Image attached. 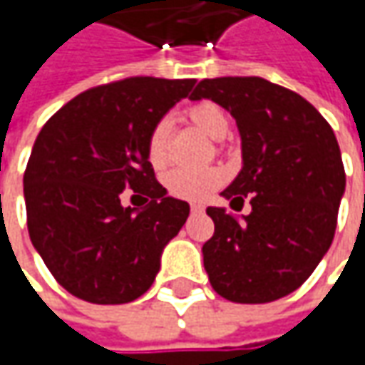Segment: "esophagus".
<instances>
[{
  "label": "esophagus",
  "instance_id": "1",
  "mask_svg": "<svg viewBox=\"0 0 365 365\" xmlns=\"http://www.w3.org/2000/svg\"><path fill=\"white\" fill-rule=\"evenodd\" d=\"M190 211H192V213H203L205 207L199 203H190Z\"/></svg>",
  "mask_w": 365,
  "mask_h": 365
}]
</instances>
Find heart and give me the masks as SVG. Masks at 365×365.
I'll use <instances>...</instances> for the list:
<instances>
[{
    "mask_svg": "<svg viewBox=\"0 0 365 365\" xmlns=\"http://www.w3.org/2000/svg\"><path fill=\"white\" fill-rule=\"evenodd\" d=\"M187 120L213 140H223L230 132V120L225 111L213 101H201L190 106L187 109ZM168 144H170V125L166 120H160L158 123H154L148 135L146 152L152 166L162 168L168 162ZM164 182L168 192L178 199L199 201L223 182V173L217 168H203V170L176 168L166 175Z\"/></svg>",
    "mask_w": 365,
    "mask_h": 365,
    "instance_id": "obj_1",
    "label": "heart"
}]
</instances>
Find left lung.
<instances>
[{
    "mask_svg": "<svg viewBox=\"0 0 365 365\" xmlns=\"http://www.w3.org/2000/svg\"><path fill=\"white\" fill-rule=\"evenodd\" d=\"M192 101L227 109L242 135V170L221 195L252 213L233 217L207 207L215 233L203 245L213 290L244 304L290 294L327 254L345 170L337 138L325 118L299 93L259 77L201 81Z\"/></svg>",
    "mask_w": 365,
    "mask_h": 365,
    "instance_id": "1",
    "label": "left lung"
}]
</instances>
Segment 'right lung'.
Instances as JSON below:
<instances>
[{"label":"right lung","mask_w":365,"mask_h":365,"mask_svg":"<svg viewBox=\"0 0 365 365\" xmlns=\"http://www.w3.org/2000/svg\"><path fill=\"white\" fill-rule=\"evenodd\" d=\"M195 78L130 77L81 93L36 138L24 173L28 233L56 282L95 304L135 301L189 217L148 160V135ZM132 188L148 205H120Z\"/></svg>","instance_id":"right-lung-1"}]
</instances>
